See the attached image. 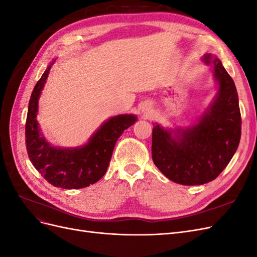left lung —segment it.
<instances>
[{
  "instance_id": "1",
  "label": "left lung",
  "mask_w": 257,
  "mask_h": 257,
  "mask_svg": "<svg viewBox=\"0 0 257 257\" xmlns=\"http://www.w3.org/2000/svg\"><path fill=\"white\" fill-rule=\"evenodd\" d=\"M213 64L219 93L197 125L170 132L154 124L152 160L169 180L183 185L205 184L219 176L235 154L241 137L238 93L231 77L217 58L204 57Z\"/></svg>"
}]
</instances>
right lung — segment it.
<instances>
[{"instance_id":"obj_1","label":"right lung","mask_w":257,"mask_h":257,"mask_svg":"<svg viewBox=\"0 0 257 257\" xmlns=\"http://www.w3.org/2000/svg\"><path fill=\"white\" fill-rule=\"evenodd\" d=\"M51 65L35 84L29 102L26 145L29 159L46 180L57 188L82 189L94 184L106 172L114 145L136 121L133 114H120L106 121L88 144L76 149L53 148L41 136L36 120L37 103Z\"/></svg>"}]
</instances>
